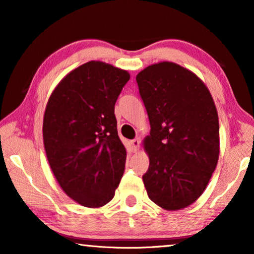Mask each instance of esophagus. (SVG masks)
<instances>
[{
	"instance_id": "1",
	"label": "esophagus",
	"mask_w": 254,
	"mask_h": 254,
	"mask_svg": "<svg viewBox=\"0 0 254 254\" xmlns=\"http://www.w3.org/2000/svg\"><path fill=\"white\" fill-rule=\"evenodd\" d=\"M131 144H132V148L134 149V151H139V148H140V139H134L131 141Z\"/></svg>"
}]
</instances>
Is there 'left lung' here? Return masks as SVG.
Returning a JSON list of instances; mask_svg holds the SVG:
<instances>
[{"mask_svg": "<svg viewBox=\"0 0 254 254\" xmlns=\"http://www.w3.org/2000/svg\"><path fill=\"white\" fill-rule=\"evenodd\" d=\"M150 122L143 140L149 198L167 210L187 207L203 194L220 156V126L208 88L175 63L148 66L136 75Z\"/></svg>", "mask_w": 254, "mask_h": 254, "instance_id": "left-lung-1", "label": "left lung"}]
</instances>
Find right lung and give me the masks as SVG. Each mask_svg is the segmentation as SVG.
<instances>
[{"instance_id":"obj_1","label":"right lung","mask_w":254,"mask_h":254,"mask_svg":"<svg viewBox=\"0 0 254 254\" xmlns=\"http://www.w3.org/2000/svg\"><path fill=\"white\" fill-rule=\"evenodd\" d=\"M130 74L88 62L60 80L47 103L42 135L59 186L89 208L112 200L124 173L127 150L114 106Z\"/></svg>"}]
</instances>
